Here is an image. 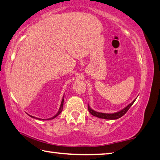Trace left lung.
I'll use <instances>...</instances> for the list:
<instances>
[{"label":"left lung","instance_id":"8db88e82","mask_svg":"<svg viewBox=\"0 0 160 160\" xmlns=\"http://www.w3.org/2000/svg\"><path fill=\"white\" fill-rule=\"evenodd\" d=\"M136 98H135L132 103H129L128 106H126L125 108H123L122 110H121L120 111L115 112V113H103V112H98L95 111V110H92L91 108H90L89 106L88 105V110L89 112L91 113L92 115L95 116V117L99 118L101 119H106V120H116V119H118L125 114V113L128 111V110L130 108V107L133 105V103H134V101H136Z\"/></svg>","mask_w":160,"mask_h":160}]
</instances>
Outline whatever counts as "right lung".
Here are the masks:
<instances>
[{"label":"right lung","mask_w":160,"mask_h":160,"mask_svg":"<svg viewBox=\"0 0 160 160\" xmlns=\"http://www.w3.org/2000/svg\"><path fill=\"white\" fill-rule=\"evenodd\" d=\"M63 101H64V96H63V98H62V103H61V106H60V108H59V111H58V112L57 113L56 115H55L54 117H52V118H49V119H47V120H52V119H54V118H55L57 117V116H58L59 115L61 112H62V110H63ZM29 116H31V118H36V119H39V118H35V117H33V116H31V115H28ZM40 120V119H39Z\"/></svg>","instance_id":"add662e5"}]
</instances>
